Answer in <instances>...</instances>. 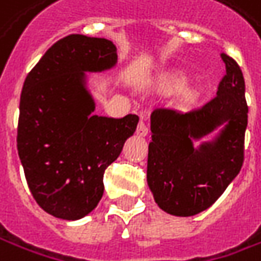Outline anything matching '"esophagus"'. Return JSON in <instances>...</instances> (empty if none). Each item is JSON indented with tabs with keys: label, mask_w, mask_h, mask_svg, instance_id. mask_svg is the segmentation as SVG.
I'll return each mask as SVG.
<instances>
[{
	"label": "esophagus",
	"mask_w": 261,
	"mask_h": 261,
	"mask_svg": "<svg viewBox=\"0 0 261 261\" xmlns=\"http://www.w3.org/2000/svg\"><path fill=\"white\" fill-rule=\"evenodd\" d=\"M137 134H139V136H143V137L148 134V125L146 124L144 120H140L139 125H137Z\"/></svg>",
	"instance_id": "1"
}]
</instances>
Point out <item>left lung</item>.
<instances>
[{"label":"left lung","mask_w":261,"mask_h":261,"mask_svg":"<svg viewBox=\"0 0 261 261\" xmlns=\"http://www.w3.org/2000/svg\"><path fill=\"white\" fill-rule=\"evenodd\" d=\"M225 75L217 95L182 113L156 108L151 113L147 184L159 206L176 217L205 211L240 173L244 162L248 107L238 63L221 53ZM224 124L220 136L196 150L192 141Z\"/></svg>","instance_id":"1"}]
</instances>
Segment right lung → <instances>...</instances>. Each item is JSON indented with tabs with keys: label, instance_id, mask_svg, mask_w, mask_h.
<instances>
[{
	"label": "right lung",
	"instance_id": "add662e5",
	"mask_svg": "<svg viewBox=\"0 0 261 261\" xmlns=\"http://www.w3.org/2000/svg\"><path fill=\"white\" fill-rule=\"evenodd\" d=\"M113 41L70 34L56 41L24 81L17 148L33 198L62 220H79L98 205L103 172L136 131L139 117L94 115L85 72L113 68Z\"/></svg>",
	"mask_w": 261,
	"mask_h": 261
}]
</instances>
